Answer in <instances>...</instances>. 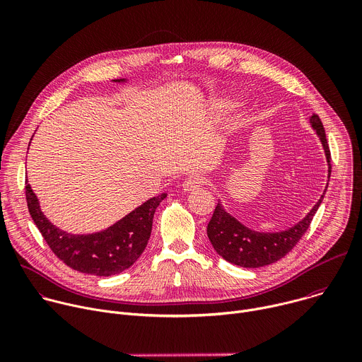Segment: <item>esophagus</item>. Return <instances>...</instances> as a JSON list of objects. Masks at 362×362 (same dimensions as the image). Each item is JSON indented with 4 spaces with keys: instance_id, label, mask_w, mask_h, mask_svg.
<instances>
[{
    "instance_id": "34e87169",
    "label": "esophagus",
    "mask_w": 362,
    "mask_h": 362,
    "mask_svg": "<svg viewBox=\"0 0 362 362\" xmlns=\"http://www.w3.org/2000/svg\"><path fill=\"white\" fill-rule=\"evenodd\" d=\"M204 185V177L199 176V175H193V176H189L185 182H183V190L185 192H194L197 189H200L202 186Z\"/></svg>"
}]
</instances>
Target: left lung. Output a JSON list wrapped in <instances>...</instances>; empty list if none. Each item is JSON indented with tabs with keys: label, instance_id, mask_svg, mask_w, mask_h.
I'll use <instances>...</instances> for the list:
<instances>
[{
	"label": "left lung",
	"instance_id": "8db88e82",
	"mask_svg": "<svg viewBox=\"0 0 362 362\" xmlns=\"http://www.w3.org/2000/svg\"><path fill=\"white\" fill-rule=\"evenodd\" d=\"M313 129L317 132L322 147L325 150V156L328 162V180L331 176V151L327 141L325 130L318 115H314L309 119ZM328 187V186H327ZM327 187L317 202V204L311 209L302 221H299L295 226L282 230V232H256L245 225H242L238 219L229 215L221 202L216 204L214 216L208 225V238L214 246V249L223 257L225 261L242 267V268H261L271 265L292 250V247L299 242V239L305 235L306 229L311 225L320 204L322 203Z\"/></svg>",
	"mask_w": 362,
	"mask_h": 362
}]
</instances>
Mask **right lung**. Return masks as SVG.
I'll list each match as a JSON object with an SVG mask.
<instances>
[{
	"instance_id": "obj_1",
	"label": "right lung",
	"mask_w": 362,
	"mask_h": 362,
	"mask_svg": "<svg viewBox=\"0 0 362 362\" xmlns=\"http://www.w3.org/2000/svg\"><path fill=\"white\" fill-rule=\"evenodd\" d=\"M113 81L120 83L126 78ZM166 196L162 193L148 199L106 230L71 235L56 228L44 216L35 193L25 182L28 212L49 249L71 269L95 276L120 274L139 259L151 233L154 212Z\"/></svg>"
}]
</instances>
